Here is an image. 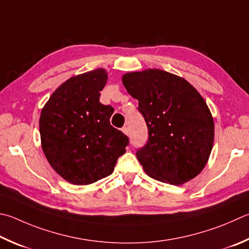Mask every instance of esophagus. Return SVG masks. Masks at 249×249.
<instances>
[{
  "label": "esophagus",
  "mask_w": 249,
  "mask_h": 249,
  "mask_svg": "<svg viewBox=\"0 0 249 249\" xmlns=\"http://www.w3.org/2000/svg\"><path fill=\"white\" fill-rule=\"evenodd\" d=\"M122 132H123L125 135H128L129 134V130H128V127H126V126H124L123 128H122Z\"/></svg>",
  "instance_id": "1"
}]
</instances>
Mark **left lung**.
<instances>
[{
	"mask_svg": "<svg viewBox=\"0 0 249 249\" xmlns=\"http://www.w3.org/2000/svg\"><path fill=\"white\" fill-rule=\"evenodd\" d=\"M127 92L138 100L148 142L136 156L157 180L180 185L205 168L213 146L214 124L206 101L182 77L161 70L123 76Z\"/></svg>",
	"mask_w": 249,
	"mask_h": 249,
	"instance_id": "8db88e82",
	"label": "left lung"
}]
</instances>
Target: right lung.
Masks as SVG:
<instances>
[{"instance_id": "1", "label": "right lung", "mask_w": 249, "mask_h": 249, "mask_svg": "<svg viewBox=\"0 0 249 249\" xmlns=\"http://www.w3.org/2000/svg\"><path fill=\"white\" fill-rule=\"evenodd\" d=\"M107 79L103 69L71 77L52 93L40 115L47 160L74 185H88L112 174L129 142L110 124L114 109L99 101Z\"/></svg>"}]
</instances>
